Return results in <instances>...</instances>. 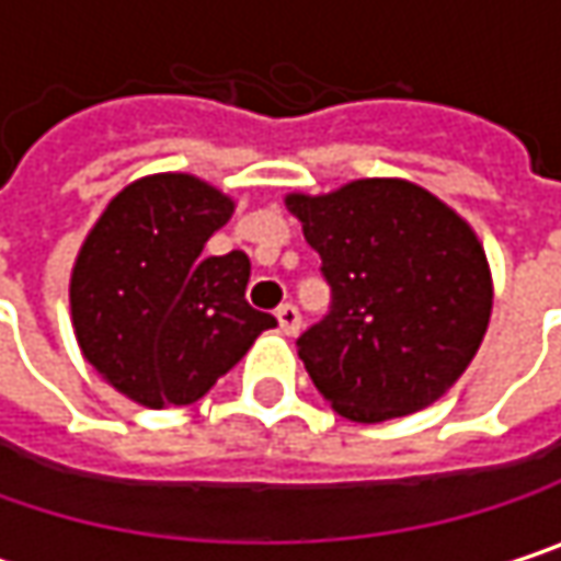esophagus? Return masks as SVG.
I'll use <instances>...</instances> for the list:
<instances>
[{
  "instance_id": "obj_1",
  "label": "esophagus",
  "mask_w": 561,
  "mask_h": 561,
  "mask_svg": "<svg viewBox=\"0 0 561 561\" xmlns=\"http://www.w3.org/2000/svg\"><path fill=\"white\" fill-rule=\"evenodd\" d=\"M276 318H279L282 333H295L301 328V314H298L295 305H279V308H276Z\"/></svg>"
}]
</instances>
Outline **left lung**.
<instances>
[{
  "mask_svg": "<svg viewBox=\"0 0 561 561\" xmlns=\"http://www.w3.org/2000/svg\"><path fill=\"white\" fill-rule=\"evenodd\" d=\"M285 205L331 285V311L298 336V356L333 411L382 424L446 394L491 318V273L476 230L404 179L295 192Z\"/></svg>",
  "mask_w": 561,
  "mask_h": 561,
  "instance_id": "8db88e82",
  "label": "left lung"
}]
</instances>
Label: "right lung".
Instances as JSON below:
<instances>
[{"label": "right lung", "instance_id": "1", "mask_svg": "<svg viewBox=\"0 0 561 561\" xmlns=\"http://www.w3.org/2000/svg\"><path fill=\"white\" fill-rule=\"evenodd\" d=\"M233 202L188 173L122 188L89 230L70 311L89 366L144 408L192 404L276 318L250 308L243 250L205 256Z\"/></svg>", "mask_w": 561, "mask_h": 561}]
</instances>
